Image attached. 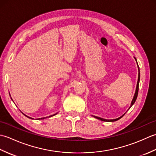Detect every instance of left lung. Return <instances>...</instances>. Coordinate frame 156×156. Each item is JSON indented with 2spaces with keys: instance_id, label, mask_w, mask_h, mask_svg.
Returning a JSON list of instances; mask_svg holds the SVG:
<instances>
[{
  "instance_id": "1",
  "label": "left lung",
  "mask_w": 156,
  "mask_h": 156,
  "mask_svg": "<svg viewBox=\"0 0 156 156\" xmlns=\"http://www.w3.org/2000/svg\"><path fill=\"white\" fill-rule=\"evenodd\" d=\"M135 60H136V62H137V59H136V58H135ZM137 66H138V64H137ZM138 69H139V75H138V80H137V84L136 90H135V95H134V97H133V100H132L131 105V106L133 105L135 103V101H136L137 97V95H138V91H139V83H140V68H139V66H138ZM131 107H130V108H131ZM124 115H125V114H124ZM124 115H122V116H121V117L117 118V119H111V120H107V119H102V118H101V117H95V116H94V117L97 118V119H99V120H101V121H102L112 122V121H117V120H119V119H120L121 117H123Z\"/></svg>"
}]
</instances>
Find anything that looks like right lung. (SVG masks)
I'll return each instance as SVG.
<instances>
[{
    "instance_id": "1",
    "label": "right lung",
    "mask_w": 156,
    "mask_h": 156,
    "mask_svg": "<svg viewBox=\"0 0 156 156\" xmlns=\"http://www.w3.org/2000/svg\"><path fill=\"white\" fill-rule=\"evenodd\" d=\"M24 115V114H23ZM56 115V114H54V115H51V116H49V117H52V116H54V115ZM26 117H27L28 118H30V119H32V118H31V117H28V116H27V115H25ZM45 118H46V117H44V118H41V119H45Z\"/></svg>"
}]
</instances>
